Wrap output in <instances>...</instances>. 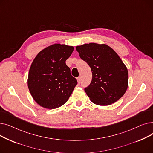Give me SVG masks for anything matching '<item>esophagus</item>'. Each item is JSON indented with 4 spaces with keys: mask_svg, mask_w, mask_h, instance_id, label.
Here are the masks:
<instances>
[{
    "mask_svg": "<svg viewBox=\"0 0 153 153\" xmlns=\"http://www.w3.org/2000/svg\"><path fill=\"white\" fill-rule=\"evenodd\" d=\"M77 82H78L79 84H81V77H77Z\"/></svg>",
    "mask_w": 153,
    "mask_h": 153,
    "instance_id": "1",
    "label": "esophagus"
}]
</instances>
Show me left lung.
Here are the masks:
<instances>
[{"instance_id":"obj_1","label":"left lung","mask_w":153,"mask_h":153,"mask_svg":"<svg viewBox=\"0 0 153 153\" xmlns=\"http://www.w3.org/2000/svg\"><path fill=\"white\" fill-rule=\"evenodd\" d=\"M79 56L91 68V83L85 92L92 102L109 105L124 95L128 86L126 66L117 53L106 44L85 43L76 47Z\"/></svg>"}]
</instances>
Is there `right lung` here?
Listing matches in <instances>:
<instances>
[{
	"label": "right lung",
	"mask_w": 153,
	"mask_h": 153,
	"mask_svg": "<svg viewBox=\"0 0 153 153\" xmlns=\"http://www.w3.org/2000/svg\"><path fill=\"white\" fill-rule=\"evenodd\" d=\"M73 50L72 46L55 43L44 48L32 62L27 83L39 105L54 109L68 100L77 83L66 64Z\"/></svg>",
	"instance_id": "right-lung-1"
}]
</instances>
